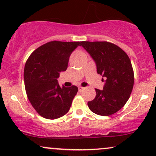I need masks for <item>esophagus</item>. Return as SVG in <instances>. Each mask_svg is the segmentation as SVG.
I'll list each match as a JSON object with an SVG mask.
<instances>
[{
  "instance_id": "34e87169",
  "label": "esophagus",
  "mask_w": 156,
  "mask_h": 156,
  "mask_svg": "<svg viewBox=\"0 0 156 156\" xmlns=\"http://www.w3.org/2000/svg\"><path fill=\"white\" fill-rule=\"evenodd\" d=\"M78 89H79V91L82 92V91H83V90H85V88L83 87H78Z\"/></svg>"
}]
</instances>
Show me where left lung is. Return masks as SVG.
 <instances>
[{
    "instance_id": "8db88e82",
    "label": "left lung",
    "mask_w": 156,
    "mask_h": 156,
    "mask_svg": "<svg viewBox=\"0 0 156 156\" xmlns=\"http://www.w3.org/2000/svg\"><path fill=\"white\" fill-rule=\"evenodd\" d=\"M81 45L95 61L98 74L105 80L103 90L95 89V99L88 102V107L98 115L111 116L130 97L134 80L131 61L121 48L109 42L82 41Z\"/></svg>"
}]
</instances>
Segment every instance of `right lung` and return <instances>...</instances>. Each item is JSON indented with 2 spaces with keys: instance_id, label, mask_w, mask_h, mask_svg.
I'll list each match as a JSON object with an SVG mask.
<instances>
[{
  "instance_id": "obj_1",
  "label": "right lung",
  "mask_w": 156,
  "mask_h": 156,
  "mask_svg": "<svg viewBox=\"0 0 156 156\" xmlns=\"http://www.w3.org/2000/svg\"><path fill=\"white\" fill-rule=\"evenodd\" d=\"M81 42H48L32 52L25 63L24 79L27 95L35 111L48 119L64 116L70 109L78 87H61V72L68 67L69 57Z\"/></svg>"
}]
</instances>
